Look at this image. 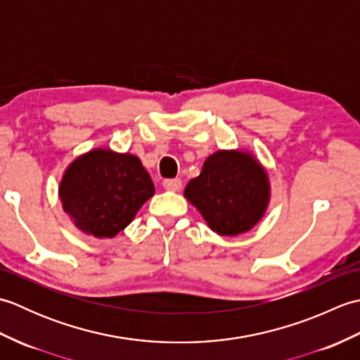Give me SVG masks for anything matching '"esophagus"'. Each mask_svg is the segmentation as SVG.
<instances>
[{"instance_id": "1", "label": "esophagus", "mask_w": 360, "mask_h": 360, "mask_svg": "<svg viewBox=\"0 0 360 360\" xmlns=\"http://www.w3.org/2000/svg\"><path fill=\"white\" fill-rule=\"evenodd\" d=\"M162 186L168 192H179L181 187H182V182L181 179H165L162 182Z\"/></svg>"}]
</instances>
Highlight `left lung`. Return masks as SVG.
<instances>
[{
	"label": "left lung",
	"instance_id": "1",
	"mask_svg": "<svg viewBox=\"0 0 360 360\" xmlns=\"http://www.w3.org/2000/svg\"><path fill=\"white\" fill-rule=\"evenodd\" d=\"M184 196L213 232L236 236L254 229L271 201L266 168L249 150H218L190 179Z\"/></svg>",
	"mask_w": 360,
	"mask_h": 360
}]
</instances>
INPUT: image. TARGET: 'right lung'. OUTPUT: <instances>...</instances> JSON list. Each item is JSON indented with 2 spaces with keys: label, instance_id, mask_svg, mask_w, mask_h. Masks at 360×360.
Here are the masks:
<instances>
[{
  "label": "right lung",
  "instance_id": "1",
  "mask_svg": "<svg viewBox=\"0 0 360 360\" xmlns=\"http://www.w3.org/2000/svg\"><path fill=\"white\" fill-rule=\"evenodd\" d=\"M155 195V184L131 153L93 148L66 167L58 198L72 224L94 238H114Z\"/></svg>",
  "mask_w": 360,
  "mask_h": 360
}]
</instances>
